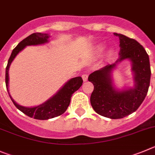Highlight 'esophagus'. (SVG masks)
Listing matches in <instances>:
<instances>
[{"label":"esophagus","instance_id":"1","mask_svg":"<svg viewBox=\"0 0 155 155\" xmlns=\"http://www.w3.org/2000/svg\"><path fill=\"white\" fill-rule=\"evenodd\" d=\"M82 78H83L84 81H87V79H88V75L86 74H84L82 75Z\"/></svg>","mask_w":155,"mask_h":155}]
</instances>
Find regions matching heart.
<instances>
[{"instance_id":"obj_1","label":"heart","mask_w":155,"mask_h":155,"mask_svg":"<svg viewBox=\"0 0 155 155\" xmlns=\"http://www.w3.org/2000/svg\"><path fill=\"white\" fill-rule=\"evenodd\" d=\"M104 48H105V45L104 43H101L99 44V45H96L94 48V54L96 55L101 54L104 51ZM112 54H113V51H112L111 49L108 50V51H107V56L110 57L112 55Z\"/></svg>"}]
</instances>
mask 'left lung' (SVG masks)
Returning <instances> with one entry per match:
<instances>
[{
	"instance_id": "obj_1",
	"label": "left lung",
	"mask_w": 155,
	"mask_h": 155,
	"mask_svg": "<svg viewBox=\"0 0 155 155\" xmlns=\"http://www.w3.org/2000/svg\"><path fill=\"white\" fill-rule=\"evenodd\" d=\"M114 35L120 40L118 59L91 74L88 81L94 84L90 99L94 110L104 117L119 119L132 114L142 104L150 85L151 67L148 54L142 45L120 34ZM124 60L132 62L134 85L119 90L114 87L112 73Z\"/></svg>"
}]
</instances>
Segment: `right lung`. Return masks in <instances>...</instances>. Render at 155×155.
Returning a JSON list of instances; mask_svg holds the SVG:
<instances>
[{
    "label": "right lung",
    "mask_w": 155,
    "mask_h": 155,
    "mask_svg": "<svg viewBox=\"0 0 155 155\" xmlns=\"http://www.w3.org/2000/svg\"><path fill=\"white\" fill-rule=\"evenodd\" d=\"M50 37L51 36L48 34L34 33L21 41L18 44V46L13 50L11 57L8 60V65L6 68V74H5V83H6L7 90H8L10 97L14 104L16 106L18 110L25 114L26 115L29 116L30 117L38 119V120H48V119L61 115L62 114L64 113L70 104L71 97H72V94L80 88L83 83L81 77L73 78L68 81L62 86L61 88L55 94H54L51 97H50L48 101L44 102L41 104L35 106V107H29L20 105L11 97L9 92V74H8V71H9L10 66L15 57L25 47L31 46V45H41L48 43Z\"/></svg>",
    "instance_id": "right-lung-1"
}]
</instances>
